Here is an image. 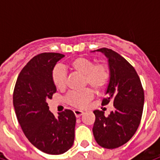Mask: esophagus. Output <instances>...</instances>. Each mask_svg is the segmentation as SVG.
Segmentation results:
<instances>
[{"mask_svg":"<svg viewBox=\"0 0 160 160\" xmlns=\"http://www.w3.org/2000/svg\"><path fill=\"white\" fill-rule=\"evenodd\" d=\"M73 113H74L76 118H80L81 115H83L84 112L82 111H79V110H74V111H73Z\"/></svg>","mask_w":160,"mask_h":160,"instance_id":"obj_1","label":"esophagus"}]
</instances>
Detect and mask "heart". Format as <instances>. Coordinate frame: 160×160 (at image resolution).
Listing matches in <instances>:
<instances>
[{
    "instance_id": "heart-1",
    "label": "heart",
    "mask_w": 160,
    "mask_h": 160,
    "mask_svg": "<svg viewBox=\"0 0 160 160\" xmlns=\"http://www.w3.org/2000/svg\"><path fill=\"white\" fill-rule=\"evenodd\" d=\"M69 69L84 74V84L90 85L96 92H100L106 87L111 78L110 67L104 62H94L87 57H76L70 61L68 65ZM51 80L54 86L60 90H63L67 86V72L62 66L57 65L51 72ZM93 97L91 88L82 90L70 91L67 94L65 101L68 104L78 109L87 106Z\"/></svg>"
}]
</instances>
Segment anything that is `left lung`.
I'll use <instances>...</instances> for the list:
<instances>
[{"label":"left lung","mask_w":160,"mask_h":160,"mask_svg":"<svg viewBox=\"0 0 160 160\" xmlns=\"http://www.w3.org/2000/svg\"><path fill=\"white\" fill-rule=\"evenodd\" d=\"M109 59L111 70L106 98L102 105L112 103L114 109L108 117L99 110L95 114L92 132L97 143L107 149L119 148L133 137L141 123L144 90L134 67L114 50L107 48L97 49Z\"/></svg>","instance_id":"left-lung-1"}]
</instances>
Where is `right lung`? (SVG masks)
Returning <instances> with one entry per match:
<instances>
[{
    "label": "right lung",
    "instance_id": "obj_1",
    "mask_svg": "<svg viewBox=\"0 0 160 160\" xmlns=\"http://www.w3.org/2000/svg\"><path fill=\"white\" fill-rule=\"evenodd\" d=\"M64 55L41 53L19 73L13 90V106L19 123L32 144L48 154L64 153L73 146L76 118L66 109L55 118L48 100L56 93L51 72Z\"/></svg>",
    "mask_w": 160,
    "mask_h": 160
}]
</instances>
